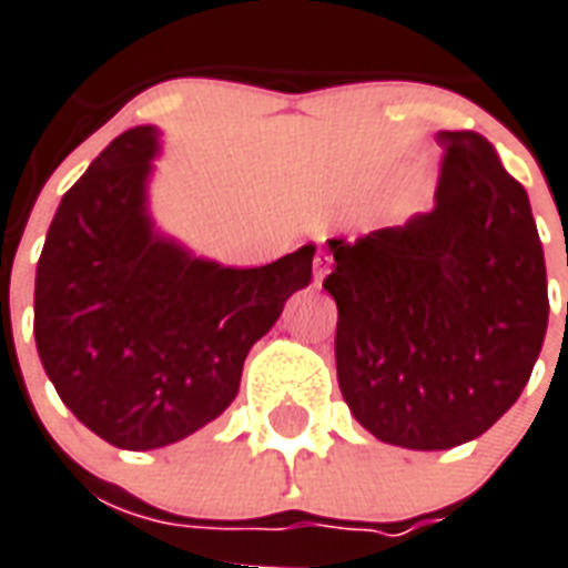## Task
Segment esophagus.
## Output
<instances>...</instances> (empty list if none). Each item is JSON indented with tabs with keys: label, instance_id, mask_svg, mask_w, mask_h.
<instances>
[{
	"label": "esophagus",
	"instance_id": "1",
	"mask_svg": "<svg viewBox=\"0 0 568 568\" xmlns=\"http://www.w3.org/2000/svg\"><path fill=\"white\" fill-rule=\"evenodd\" d=\"M329 265H333V258H329V253L318 250V253H315V283H321V280H324V276L329 274Z\"/></svg>",
	"mask_w": 568,
	"mask_h": 568
}]
</instances>
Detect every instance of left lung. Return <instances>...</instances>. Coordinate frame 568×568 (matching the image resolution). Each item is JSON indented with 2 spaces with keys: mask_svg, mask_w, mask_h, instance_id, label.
<instances>
[{
  "mask_svg": "<svg viewBox=\"0 0 568 568\" xmlns=\"http://www.w3.org/2000/svg\"><path fill=\"white\" fill-rule=\"evenodd\" d=\"M436 205L404 226L329 239L336 372L379 442L477 439L530 379L548 327L546 256L528 191L477 132H439Z\"/></svg>",
  "mask_w": 568,
  "mask_h": 568,
  "instance_id": "8db88e82",
  "label": "left lung"
}]
</instances>
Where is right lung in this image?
<instances>
[{"label": "right lung", "instance_id": "1", "mask_svg": "<svg viewBox=\"0 0 568 568\" xmlns=\"http://www.w3.org/2000/svg\"><path fill=\"white\" fill-rule=\"evenodd\" d=\"M159 132L114 138L61 196L34 280V342L58 397L114 448L153 450L214 422L250 347L310 285L315 244L223 267L146 214Z\"/></svg>", "mask_w": 568, "mask_h": 568}]
</instances>
